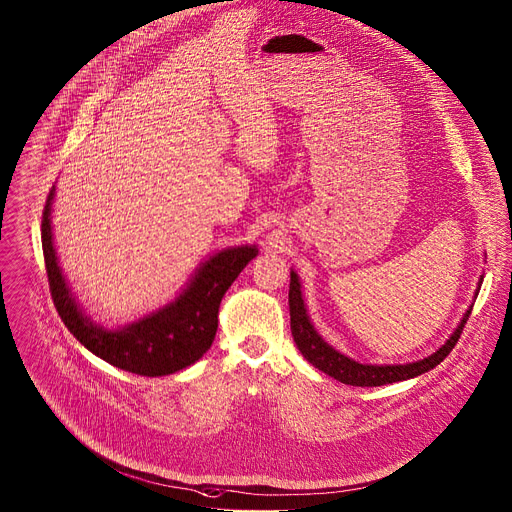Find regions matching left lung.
Returning <instances> with one entry per match:
<instances>
[{
  "label": "left lung",
  "instance_id": "8db88e82",
  "mask_svg": "<svg viewBox=\"0 0 512 512\" xmlns=\"http://www.w3.org/2000/svg\"><path fill=\"white\" fill-rule=\"evenodd\" d=\"M482 282H484V278L480 276L478 290H475V298H478ZM288 304H290V329H292L294 344L300 350V354L306 360H309L315 368H319L321 372L333 377L335 381L344 383V385H352V387L391 385V383L420 377V374L438 366L442 360H445L451 354V350L459 342V335H461V331H463V327H465V323L471 315V306H473L471 304L469 309L465 311V315L461 317L459 325L455 327V331L451 333L447 342L442 344L436 352H432L430 356H426L422 360H416V362H407V364H362V362H356L354 358H350L342 352H337L317 333L315 325L311 323L309 313H306L300 278H298L294 269L290 271Z\"/></svg>",
  "mask_w": 512,
  "mask_h": 512
}]
</instances>
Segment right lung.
<instances>
[{
  "instance_id": "add662e5",
  "label": "right lung",
  "mask_w": 512,
  "mask_h": 512,
  "mask_svg": "<svg viewBox=\"0 0 512 512\" xmlns=\"http://www.w3.org/2000/svg\"><path fill=\"white\" fill-rule=\"evenodd\" d=\"M53 197L49 191L43 212L41 236L55 309L78 342L94 356L142 377H166L195 364L206 354L216 337L218 309L222 296L257 257L255 245L228 247L199 263L187 286L160 309L123 327L107 329L92 321L67 284L53 243Z\"/></svg>"
}]
</instances>
